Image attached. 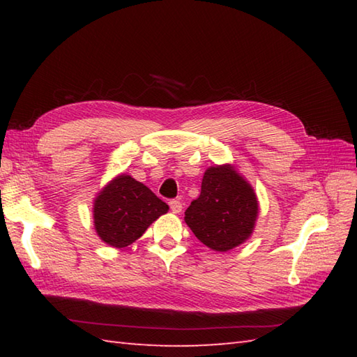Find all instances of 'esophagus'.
Segmentation results:
<instances>
[{
    "label": "esophagus",
    "instance_id": "esophagus-1",
    "mask_svg": "<svg viewBox=\"0 0 357 357\" xmlns=\"http://www.w3.org/2000/svg\"><path fill=\"white\" fill-rule=\"evenodd\" d=\"M169 204H170V210L173 211V213H181V211H183V204H181V201L172 199Z\"/></svg>",
    "mask_w": 357,
    "mask_h": 357
}]
</instances>
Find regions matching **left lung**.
<instances>
[{
    "label": "left lung",
    "mask_w": 357,
    "mask_h": 357,
    "mask_svg": "<svg viewBox=\"0 0 357 357\" xmlns=\"http://www.w3.org/2000/svg\"><path fill=\"white\" fill-rule=\"evenodd\" d=\"M257 198L247 181L230 164L210 167L201 184L199 198L185 210V224L204 245L229 252L255 230Z\"/></svg>",
    "instance_id": "left-lung-1"
}]
</instances>
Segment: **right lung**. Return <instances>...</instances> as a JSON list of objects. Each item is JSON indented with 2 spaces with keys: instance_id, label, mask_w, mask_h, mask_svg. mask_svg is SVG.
<instances>
[{
  "instance_id": "add662e5",
  "label": "right lung",
  "mask_w": 357,
  "mask_h": 357,
  "mask_svg": "<svg viewBox=\"0 0 357 357\" xmlns=\"http://www.w3.org/2000/svg\"><path fill=\"white\" fill-rule=\"evenodd\" d=\"M167 211L169 206L149 187L123 173L95 198V230L105 244L124 248L141 238L149 225Z\"/></svg>"
}]
</instances>
